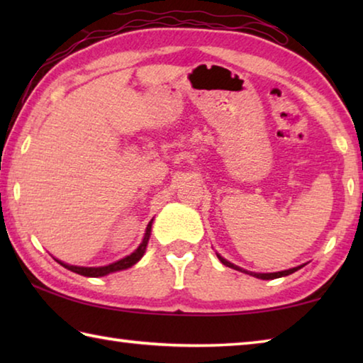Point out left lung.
<instances>
[{
	"mask_svg": "<svg viewBox=\"0 0 363 363\" xmlns=\"http://www.w3.org/2000/svg\"><path fill=\"white\" fill-rule=\"evenodd\" d=\"M218 257H219V261L224 264V266H227V267H232V269H237V270H240V272H245V274H250V275H253V277H257V279H262V280H272V279H279V277H285V275H290V274H293L294 270H298V269H301V267H293V269H288V270H281V272H274V274H253V272H248V270H243V269H240V267H237V266H233L232 262H229V261H225L224 257H220L219 255H218Z\"/></svg>",
	"mask_w": 363,
	"mask_h": 363,
	"instance_id": "left-lung-1",
	"label": "left lung"
}]
</instances>
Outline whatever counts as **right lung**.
Returning <instances> with one entry per match:
<instances>
[{
	"mask_svg": "<svg viewBox=\"0 0 363 363\" xmlns=\"http://www.w3.org/2000/svg\"><path fill=\"white\" fill-rule=\"evenodd\" d=\"M150 229H152V220L149 223V225H147V230H145V237L143 243L139 245V248L134 251V253H131L130 256L123 257V259L116 261L113 264H108V266H104V267H78V266H69V264H64L57 261L60 266H64L65 269L72 270V272L75 274H79V275H84V277H102V275H107L110 272H116V270H123V269H128L131 267L136 264L140 257H143L144 251H145V247H147V242H149V237H150Z\"/></svg>",
	"mask_w": 363,
	"mask_h": 363,
	"instance_id": "obj_1",
	"label": "right lung"
}]
</instances>
